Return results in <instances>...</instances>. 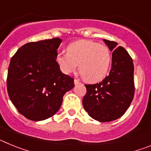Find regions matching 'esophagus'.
<instances>
[{
    "mask_svg": "<svg viewBox=\"0 0 151 151\" xmlns=\"http://www.w3.org/2000/svg\"><path fill=\"white\" fill-rule=\"evenodd\" d=\"M80 82L79 79H78V78H75L74 79V83L75 85H77V84H78Z\"/></svg>",
    "mask_w": 151,
    "mask_h": 151,
    "instance_id": "obj_1",
    "label": "esophagus"
}]
</instances>
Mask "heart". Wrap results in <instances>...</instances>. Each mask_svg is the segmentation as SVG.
<instances>
[{"label": "heart", "mask_w": 151, "mask_h": 151, "mask_svg": "<svg viewBox=\"0 0 151 151\" xmlns=\"http://www.w3.org/2000/svg\"><path fill=\"white\" fill-rule=\"evenodd\" d=\"M56 63L64 74H69L78 66L88 82H97L104 78L111 63V54L107 47L91 41L81 40L69 45L66 54L56 55Z\"/></svg>", "instance_id": "1"}]
</instances>
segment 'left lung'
<instances>
[{"label":"left lung","instance_id":"1","mask_svg":"<svg viewBox=\"0 0 151 151\" xmlns=\"http://www.w3.org/2000/svg\"><path fill=\"white\" fill-rule=\"evenodd\" d=\"M112 54L110 74L102 82L85 85L87 92L82 100L85 111L100 122H110L122 116L134 98V64L124 47L115 41L104 40Z\"/></svg>","mask_w":151,"mask_h":151}]
</instances>
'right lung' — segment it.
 <instances>
[{"label": "right lung", "instance_id": "1", "mask_svg": "<svg viewBox=\"0 0 151 151\" xmlns=\"http://www.w3.org/2000/svg\"><path fill=\"white\" fill-rule=\"evenodd\" d=\"M59 38L29 42L12 57L8 68V95L19 113L32 121L45 120L60 107L63 97L74 87V78L56 63Z\"/></svg>", "mask_w": 151, "mask_h": 151}]
</instances>
